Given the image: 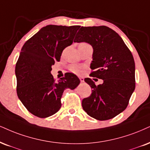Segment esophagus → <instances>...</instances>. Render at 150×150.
Listing matches in <instances>:
<instances>
[{"mask_svg":"<svg viewBox=\"0 0 150 150\" xmlns=\"http://www.w3.org/2000/svg\"><path fill=\"white\" fill-rule=\"evenodd\" d=\"M79 79H80V81H81V83L84 82V78H83V77H79Z\"/></svg>","mask_w":150,"mask_h":150,"instance_id":"1","label":"esophagus"}]
</instances>
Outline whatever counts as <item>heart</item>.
<instances>
[{
  "label": "heart",
  "instance_id": "obj_1",
  "mask_svg": "<svg viewBox=\"0 0 150 150\" xmlns=\"http://www.w3.org/2000/svg\"><path fill=\"white\" fill-rule=\"evenodd\" d=\"M86 43H84V42H83V43H81L79 44V46H83V45H86ZM71 71H73L74 73H76V74H79L80 73V72L81 71V68L79 66H76V65H73L71 67Z\"/></svg>",
  "mask_w": 150,
  "mask_h": 150
}]
</instances>
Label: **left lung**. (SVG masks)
Listing matches in <instances>:
<instances>
[{"mask_svg": "<svg viewBox=\"0 0 150 150\" xmlns=\"http://www.w3.org/2000/svg\"><path fill=\"white\" fill-rule=\"evenodd\" d=\"M74 42H86L93 48L91 76L103 80L96 86L90 78L85 81L92 94L82 101L83 110L98 120L112 119L125 110L135 90L134 57L123 40L110 28L81 27Z\"/></svg>", "mask_w": 150, "mask_h": 150, "instance_id": "8db88e82", "label": "left lung"}]
</instances>
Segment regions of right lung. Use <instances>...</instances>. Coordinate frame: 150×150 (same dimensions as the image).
Masks as SVG:
<instances>
[{
	"mask_svg": "<svg viewBox=\"0 0 150 150\" xmlns=\"http://www.w3.org/2000/svg\"><path fill=\"white\" fill-rule=\"evenodd\" d=\"M80 25H48L40 29L22 47L16 64L18 99L29 112L38 117H50L61 108L65 89L74 90L80 83L75 74L67 73L55 81L51 74L62 51L71 45Z\"/></svg>",
	"mask_w": 150,
	"mask_h": 150,
	"instance_id": "1",
	"label": "right lung"
}]
</instances>
